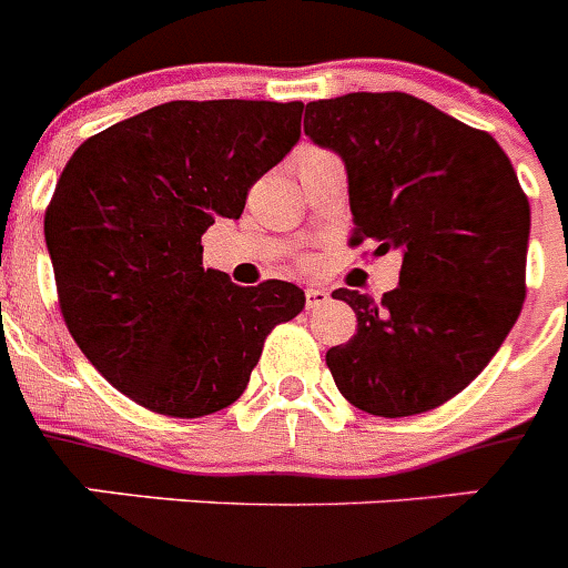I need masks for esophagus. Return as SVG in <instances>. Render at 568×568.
I'll return each mask as SVG.
<instances>
[{"mask_svg":"<svg viewBox=\"0 0 568 568\" xmlns=\"http://www.w3.org/2000/svg\"><path fill=\"white\" fill-rule=\"evenodd\" d=\"M329 293L324 287H307V307H321V304H327Z\"/></svg>","mask_w":568,"mask_h":568,"instance_id":"obj_1","label":"esophagus"}]
</instances>
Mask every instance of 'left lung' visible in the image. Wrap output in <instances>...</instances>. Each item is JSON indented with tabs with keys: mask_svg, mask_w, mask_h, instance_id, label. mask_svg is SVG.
I'll return each instance as SVG.
<instances>
[{
	"mask_svg": "<svg viewBox=\"0 0 568 568\" xmlns=\"http://www.w3.org/2000/svg\"><path fill=\"white\" fill-rule=\"evenodd\" d=\"M304 133L341 155L353 239L398 250L381 304L335 290L358 333L327 366L346 400L381 418L429 413L484 373L526 298L529 199L500 144L409 93L310 102Z\"/></svg>",
	"mask_w": 568,
	"mask_h": 568,
	"instance_id": "8db88e82",
	"label": "left lung"
}]
</instances>
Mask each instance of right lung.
<instances>
[{"label":"right lung","instance_id":"right-lung-1","mask_svg":"<svg viewBox=\"0 0 568 568\" xmlns=\"http://www.w3.org/2000/svg\"><path fill=\"white\" fill-rule=\"evenodd\" d=\"M301 102H168L90 135L44 213L59 307L84 358L135 404L213 415L247 389L264 338L304 310L290 281L239 287L202 235L295 148Z\"/></svg>","mask_w":568,"mask_h":568}]
</instances>
